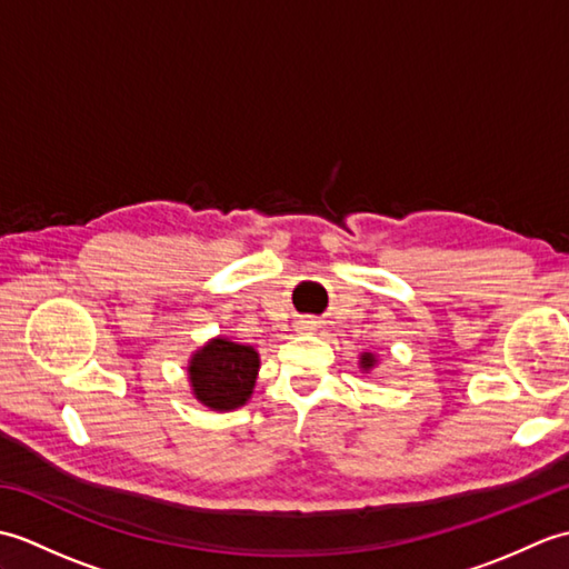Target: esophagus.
<instances>
[{
    "label": "esophagus",
    "mask_w": 569,
    "mask_h": 569,
    "mask_svg": "<svg viewBox=\"0 0 569 569\" xmlns=\"http://www.w3.org/2000/svg\"><path fill=\"white\" fill-rule=\"evenodd\" d=\"M316 328H318V322L312 318H306V320L298 322V330H316Z\"/></svg>",
    "instance_id": "34e87169"
}]
</instances>
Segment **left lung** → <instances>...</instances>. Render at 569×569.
<instances>
[{
	"instance_id": "left-lung-1",
	"label": "left lung",
	"mask_w": 569,
	"mask_h": 569,
	"mask_svg": "<svg viewBox=\"0 0 569 569\" xmlns=\"http://www.w3.org/2000/svg\"><path fill=\"white\" fill-rule=\"evenodd\" d=\"M373 365H377V359H373V355L361 357V367H365V369H371Z\"/></svg>"
}]
</instances>
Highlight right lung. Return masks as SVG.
<instances>
[{"instance_id":"add662e5","label":"right lung","mask_w":569,"mask_h":569,"mask_svg":"<svg viewBox=\"0 0 569 569\" xmlns=\"http://www.w3.org/2000/svg\"><path fill=\"white\" fill-rule=\"evenodd\" d=\"M259 371V355L247 345L217 337L190 359L192 393L212 410H232L247 403Z\"/></svg>"}]
</instances>
